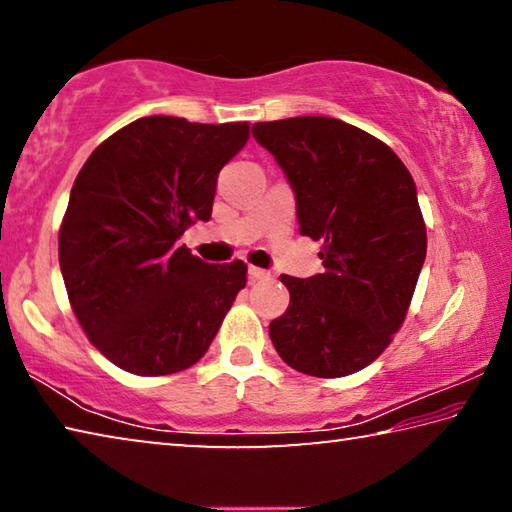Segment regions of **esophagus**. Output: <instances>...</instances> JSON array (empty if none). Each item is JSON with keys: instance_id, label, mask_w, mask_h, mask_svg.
<instances>
[{"instance_id": "1", "label": "esophagus", "mask_w": 512, "mask_h": 512, "mask_svg": "<svg viewBox=\"0 0 512 512\" xmlns=\"http://www.w3.org/2000/svg\"><path fill=\"white\" fill-rule=\"evenodd\" d=\"M248 275H250V280L253 282H259V280H271V273L268 271H264V268H257V266H250L248 268Z\"/></svg>"}]
</instances>
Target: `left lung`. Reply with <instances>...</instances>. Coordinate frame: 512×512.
<instances>
[{
  "instance_id": "obj_1",
  "label": "left lung",
  "mask_w": 512,
  "mask_h": 512,
  "mask_svg": "<svg viewBox=\"0 0 512 512\" xmlns=\"http://www.w3.org/2000/svg\"><path fill=\"white\" fill-rule=\"evenodd\" d=\"M253 137L293 187L300 235L323 244V273L280 275L291 302L268 325L275 350L311 377L359 372L402 327L427 255L411 173L391 146L341 119L259 121Z\"/></svg>"
}]
</instances>
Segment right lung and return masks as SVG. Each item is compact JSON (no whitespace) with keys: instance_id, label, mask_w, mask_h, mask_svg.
<instances>
[{"instance_id":"right-lung-1","label":"right lung","mask_w":512,"mask_h":512,"mask_svg":"<svg viewBox=\"0 0 512 512\" xmlns=\"http://www.w3.org/2000/svg\"><path fill=\"white\" fill-rule=\"evenodd\" d=\"M248 121L142 117L92 151L69 194L58 262L90 343L140 377L203 357L246 287L248 266L205 264L178 246L212 216L216 178L244 149Z\"/></svg>"}]
</instances>
